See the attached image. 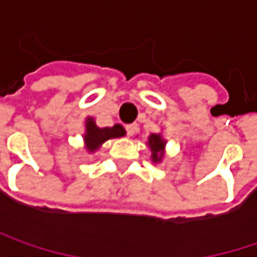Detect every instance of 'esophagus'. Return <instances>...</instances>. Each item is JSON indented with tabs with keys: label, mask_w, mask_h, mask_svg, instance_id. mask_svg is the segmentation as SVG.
<instances>
[{
	"label": "esophagus",
	"mask_w": 257,
	"mask_h": 257,
	"mask_svg": "<svg viewBox=\"0 0 257 257\" xmlns=\"http://www.w3.org/2000/svg\"><path fill=\"white\" fill-rule=\"evenodd\" d=\"M125 129H126V134H128V137H132L135 132H138V125L137 123H131V125H126L125 126Z\"/></svg>",
	"instance_id": "esophagus-1"
}]
</instances>
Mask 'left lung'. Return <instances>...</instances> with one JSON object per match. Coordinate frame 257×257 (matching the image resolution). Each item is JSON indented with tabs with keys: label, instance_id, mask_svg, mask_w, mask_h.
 I'll return each mask as SVG.
<instances>
[{
	"label": "left lung",
	"instance_id": "1",
	"mask_svg": "<svg viewBox=\"0 0 257 257\" xmlns=\"http://www.w3.org/2000/svg\"><path fill=\"white\" fill-rule=\"evenodd\" d=\"M151 150V160L153 163H160L163 157H164V147H166V141L163 140V137L160 134H151L148 138V144H147Z\"/></svg>",
	"mask_w": 257,
	"mask_h": 257
}]
</instances>
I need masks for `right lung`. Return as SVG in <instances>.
<instances>
[{
    "mask_svg": "<svg viewBox=\"0 0 257 257\" xmlns=\"http://www.w3.org/2000/svg\"><path fill=\"white\" fill-rule=\"evenodd\" d=\"M126 132L122 125H113V126H106V128H98L93 117H87L85 120V134H84V144L85 150L90 153H94L100 148V145L106 143L107 140L112 138H120Z\"/></svg>",
    "mask_w": 257,
    "mask_h": 257,
    "instance_id": "right-lung-1",
    "label": "right lung"
}]
</instances>
